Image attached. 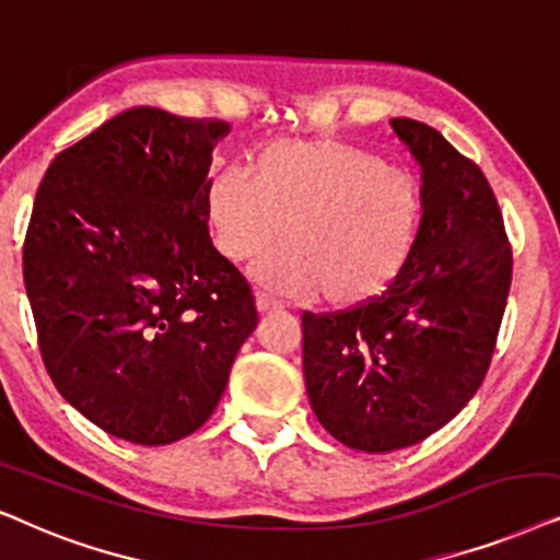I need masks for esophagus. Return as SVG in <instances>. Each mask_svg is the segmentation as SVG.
I'll list each match as a JSON object with an SVG mask.
<instances>
[{
  "mask_svg": "<svg viewBox=\"0 0 560 560\" xmlns=\"http://www.w3.org/2000/svg\"><path fill=\"white\" fill-rule=\"evenodd\" d=\"M256 307H258V312H264V315H266V312H279L281 302L271 294H258L256 296Z\"/></svg>",
  "mask_w": 560,
  "mask_h": 560,
  "instance_id": "esophagus-1",
  "label": "esophagus"
}]
</instances>
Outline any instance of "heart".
I'll list each match as a JSON object with an SVG mask.
<instances>
[{
    "label": "heart",
    "instance_id": "heart-1",
    "mask_svg": "<svg viewBox=\"0 0 560 560\" xmlns=\"http://www.w3.org/2000/svg\"><path fill=\"white\" fill-rule=\"evenodd\" d=\"M243 171H218L205 189L214 248L233 264L258 258L260 284L361 307L399 279L424 228V186L409 168L338 138H279ZM285 228L281 229L280 225Z\"/></svg>",
    "mask_w": 560,
    "mask_h": 560
}]
</instances>
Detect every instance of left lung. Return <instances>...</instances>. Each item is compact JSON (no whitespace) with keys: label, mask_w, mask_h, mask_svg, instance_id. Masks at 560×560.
<instances>
[{"label":"left lung","mask_w":560,"mask_h":560,"mask_svg":"<svg viewBox=\"0 0 560 560\" xmlns=\"http://www.w3.org/2000/svg\"><path fill=\"white\" fill-rule=\"evenodd\" d=\"M422 168L424 228L378 300L302 315L310 405L335 441L389 453L424 441L487 376L512 281V248L483 171L441 132L392 119Z\"/></svg>","instance_id":"1"}]
</instances>
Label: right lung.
<instances>
[{
  "label": "right lung",
  "instance_id": "1",
  "mask_svg": "<svg viewBox=\"0 0 560 560\" xmlns=\"http://www.w3.org/2000/svg\"><path fill=\"white\" fill-rule=\"evenodd\" d=\"M230 125L132 107L61 151L37 186L22 273L56 389L89 422L166 445L210 420L258 323L212 245V151Z\"/></svg>",
  "mask_w": 560,
  "mask_h": 560
}]
</instances>
